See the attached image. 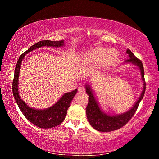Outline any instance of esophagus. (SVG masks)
Segmentation results:
<instances>
[{
  "instance_id": "34e87169",
  "label": "esophagus",
  "mask_w": 159,
  "mask_h": 159,
  "mask_svg": "<svg viewBox=\"0 0 159 159\" xmlns=\"http://www.w3.org/2000/svg\"><path fill=\"white\" fill-rule=\"evenodd\" d=\"M78 90H79V93H84L85 92V89L83 86H80V87H79Z\"/></svg>"
}]
</instances>
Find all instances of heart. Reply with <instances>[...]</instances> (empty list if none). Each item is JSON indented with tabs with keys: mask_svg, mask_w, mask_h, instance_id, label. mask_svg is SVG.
I'll use <instances>...</instances> for the list:
<instances>
[{
	"mask_svg": "<svg viewBox=\"0 0 159 159\" xmlns=\"http://www.w3.org/2000/svg\"><path fill=\"white\" fill-rule=\"evenodd\" d=\"M118 55L117 51L114 49L107 50L105 48L98 47L88 52L86 59L88 62L98 64L99 68L106 69L116 62Z\"/></svg>",
	"mask_w": 159,
	"mask_h": 159,
	"instance_id": "b5f03b06",
	"label": "heart"
}]
</instances>
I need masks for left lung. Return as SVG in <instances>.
Instances as JSON below:
<instances>
[{
    "label": "left lung",
    "mask_w": 159,
    "mask_h": 159,
    "mask_svg": "<svg viewBox=\"0 0 159 159\" xmlns=\"http://www.w3.org/2000/svg\"><path fill=\"white\" fill-rule=\"evenodd\" d=\"M126 53L128 54L129 59L126 60L125 62L133 64L137 66H138L139 70H140L142 80L144 82L143 90H142V93L140 97L139 98L138 100L137 101L136 103L134 104L133 107L130 110L120 114L110 116L106 114L105 113L102 111L98 101L96 100V98L94 96L90 85L86 84V93L89 96L88 97V104L86 107V115H87L88 120L90 124L92 125L93 128H95L98 131L107 133V132L118 130V129L124 126L131 119V118L133 116L134 113L138 109L139 102H141L144 97L145 89H146V83H145L144 80V71L143 64H142L141 60L137 58L129 49L126 50Z\"/></svg>",
    "instance_id": "8db88e82"
}]
</instances>
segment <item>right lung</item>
<instances>
[{
    "mask_svg": "<svg viewBox=\"0 0 159 159\" xmlns=\"http://www.w3.org/2000/svg\"><path fill=\"white\" fill-rule=\"evenodd\" d=\"M64 41H52L50 40H45L36 43L31 46L26 52L21 54L17 61V65L15 69L14 79L12 82V93L16 102H17L19 108L22 112L24 116L31 123L36 125L37 127L41 128H50L60 125L64 121L67 110L70 107L71 102L74 97L77 93V89H75L71 92L64 94L63 96L54 104L53 106L46 109H36L29 107L25 102L21 99L18 91V79L20 75V70L21 64L24 57L26 54L31 51L36 50L43 46L52 47H61L64 45Z\"/></svg>",
    "mask_w": 159,
    "mask_h": 159,
    "instance_id": "1",
    "label": "right lung"
}]
</instances>
